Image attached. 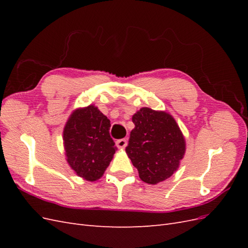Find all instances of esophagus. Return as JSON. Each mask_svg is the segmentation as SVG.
I'll return each instance as SVG.
<instances>
[{
  "instance_id": "obj_1",
  "label": "esophagus",
  "mask_w": 248,
  "mask_h": 248,
  "mask_svg": "<svg viewBox=\"0 0 248 248\" xmlns=\"http://www.w3.org/2000/svg\"><path fill=\"white\" fill-rule=\"evenodd\" d=\"M116 144H117L118 148H120V149H123V148H125V147L127 146V140H126V139L118 140L116 141Z\"/></svg>"
}]
</instances>
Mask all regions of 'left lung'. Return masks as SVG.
<instances>
[{
  "instance_id": "left-lung-1",
  "label": "left lung",
  "mask_w": 248,
  "mask_h": 248,
  "mask_svg": "<svg viewBox=\"0 0 248 248\" xmlns=\"http://www.w3.org/2000/svg\"><path fill=\"white\" fill-rule=\"evenodd\" d=\"M126 153L141 181L157 184L178 170L185 154V139L175 119L167 111L142 108L132 116Z\"/></svg>"
}]
</instances>
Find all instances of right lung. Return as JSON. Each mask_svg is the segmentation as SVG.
<instances>
[{"label":"right lung","instance_id":"obj_1","mask_svg":"<svg viewBox=\"0 0 248 248\" xmlns=\"http://www.w3.org/2000/svg\"><path fill=\"white\" fill-rule=\"evenodd\" d=\"M109 127L108 117L92 104L74 110L66 122L63 140L67 162L87 181L100 179L116 152Z\"/></svg>","mask_w":248,"mask_h":248}]
</instances>
